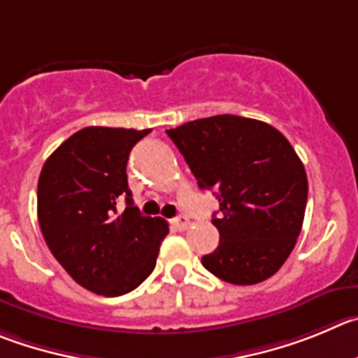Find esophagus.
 Instances as JSON below:
<instances>
[{
    "label": "esophagus",
    "mask_w": 358,
    "mask_h": 358,
    "mask_svg": "<svg viewBox=\"0 0 358 358\" xmlns=\"http://www.w3.org/2000/svg\"><path fill=\"white\" fill-rule=\"evenodd\" d=\"M173 224H175L178 229H187V228H189V224H190V220H189V217H187V215H178V217H175V219H173Z\"/></svg>",
    "instance_id": "34e87169"
}]
</instances>
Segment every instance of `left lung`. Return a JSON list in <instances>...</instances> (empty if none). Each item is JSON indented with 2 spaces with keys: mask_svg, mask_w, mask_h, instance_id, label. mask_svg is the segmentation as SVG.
Here are the masks:
<instances>
[{
  "mask_svg": "<svg viewBox=\"0 0 358 358\" xmlns=\"http://www.w3.org/2000/svg\"><path fill=\"white\" fill-rule=\"evenodd\" d=\"M199 189L215 190L219 245L203 266L231 285H258L292 255L307 205V175L272 125L219 115L166 130Z\"/></svg>",
  "mask_w": 358,
  "mask_h": 358,
  "instance_id": "obj_1",
  "label": "left lung"
}]
</instances>
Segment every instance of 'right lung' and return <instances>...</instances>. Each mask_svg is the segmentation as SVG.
Masks as SVG:
<instances>
[{"instance_id": "1", "label": "right lung", "mask_w": 358, "mask_h": 358, "mask_svg": "<svg viewBox=\"0 0 358 358\" xmlns=\"http://www.w3.org/2000/svg\"><path fill=\"white\" fill-rule=\"evenodd\" d=\"M150 129L86 127L45 160L36 189L38 224L48 247L78 285L120 296L153 272L169 233L160 217L141 215L132 203L127 162ZM125 197L127 208L115 212Z\"/></svg>"}]
</instances>
